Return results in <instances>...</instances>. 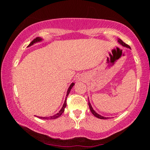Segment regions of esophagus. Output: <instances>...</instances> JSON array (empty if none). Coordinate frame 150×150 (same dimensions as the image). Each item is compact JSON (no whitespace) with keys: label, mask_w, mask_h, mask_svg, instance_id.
Segmentation results:
<instances>
[{"label":"esophagus","mask_w":150,"mask_h":150,"mask_svg":"<svg viewBox=\"0 0 150 150\" xmlns=\"http://www.w3.org/2000/svg\"><path fill=\"white\" fill-rule=\"evenodd\" d=\"M83 79V76H80L79 79Z\"/></svg>","instance_id":"esophagus-1"}]
</instances>
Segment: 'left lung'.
I'll return each mask as SVG.
<instances>
[{"mask_svg": "<svg viewBox=\"0 0 150 150\" xmlns=\"http://www.w3.org/2000/svg\"><path fill=\"white\" fill-rule=\"evenodd\" d=\"M118 42L120 43V44H122L123 46H125V47H127V48H130V46H129L128 44H126V43H124L122 40H120V39H119V40H118ZM88 104H89V106L90 110H91V112H92V114H93L94 116L96 117L99 118V119H102V120H106V119H108V117H103V116L100 115L99 114H98L97 112H96L95 110H94L93 109V108H92V106H91V104H90L89 101V103H88Z\"/></svg>", "mask_w": 150, "mask_h": 150, "instance_id": "8db88e82", "label": "left lung"}]
</instances>
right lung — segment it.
Wrapping results in <instances>:
<instances>
[{
  "label": "right lung",
  "instance_id": "right-lung-1",
  "mask_svg": "<svg viewBox=\"0 0 150 150\" xmlns=\"http://www.w3.org/2000/svg\"><path fill=\"white\" fill-rule=\"evenodd\" d=\"M42 38H36L35 39H34V40H33L32 42L30 43V44L28 45V46H32L33 44H35V43L38 42H40V41H42ZM74 85V83H71V85H70V86H69V89H68V90H67V95H66V96H67L69 95V92H70V90H71V88H72V87H73ZM66 99H67V97H66ZM66 99H65V102H64V104H63L62 108H61V109L60 110V111H59V112H58V113H57L56 115H54L51 116V117H39V118H41V119H43V120H54V119L58 118L59 117H60V116L61 115H62L63 112H64L65 108L66 107V105H67V103H66Z\"/></svg>",
  "mask_w": 150,
  "mask_h": 150
}]
</instances>
